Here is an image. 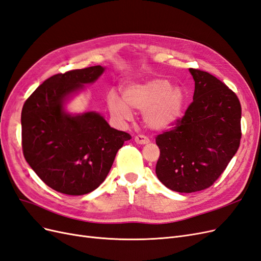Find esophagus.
Masks as SVG:
<instances>
[{
	"instance_id": "34e87169",
	"label": "esophagus",
	"mask_w": 261,
	"mask_h": 261,
	"mask_svg": "<svg viewBox=\"0 0 261 261\" xmlns=\"http://www.w3.org/2000/svg\"><path fill=\"white\" fill-rule=\"evenodd\" d=\"M135 143L139 145H145L149 143V138L146 137L145 135H137L135 136Z\"/></svg>"
}]
</instances>
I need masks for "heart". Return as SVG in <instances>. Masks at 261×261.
<instances>
[{"mask_svg": "<svg viewBox=\"0 0 261 261\" xmlns=\"http://www.w3.org/2000/svg\"><path fill=\"white\" fill-rule=\"evenodd\" d=\"M185 93L172 87L168 80L156 78L145 84L132 85L124 91V99L114 91L108 94L109 110L121 120H128L132 110L145 112V121L152 128H164L174 124L181 115Z\"/></svg>", "mask_w": 261, "mask_h": 261, "instance_id": "b5f03b06", "label": "heart"}]
</instances>
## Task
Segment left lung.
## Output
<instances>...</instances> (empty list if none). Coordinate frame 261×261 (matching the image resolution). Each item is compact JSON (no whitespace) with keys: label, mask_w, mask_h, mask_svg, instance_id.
I'll return each mask as SVG.
<instances>
[{"label":"left lung","mask_w":261,"mask_h":261,"mask_svg":"<svg viewBox=\"0 0 261 261\" xmlns=\"http://www.w3.org/2000/svg\"><path fill=\"white\" fill-rule=\"evenodd\" d=\"M195 81L193 102L170 130L159 134L160 156L155 174L178 193L209 188L239 150L242 129L241 102L213 75L189 68Z\"/></svg>","instance_id":"1"}]
</instances>
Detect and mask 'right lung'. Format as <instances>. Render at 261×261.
I'll list each match as a JSON object with an SVG mask.
<instances>
[{
    "label": "right lung",
    "instance_id": "1",
    "mask_svg": "<svg viewBox=\"0 0 261 261\" xmlns=\"http://www.w3.org/2000/svg\"><path fill=\"white\" fill-rule=\"evenodd\" d=\"M103 70L97 65L53 75L23 103V156L44 184L62 194L80 196L99 187L118 149L132 138L110 127L98 113L72 116L63 110L69 93L93 83Z\"/></svg>",
    "mask_w": 261,
    "mask_h": 261
}]
</instances>
